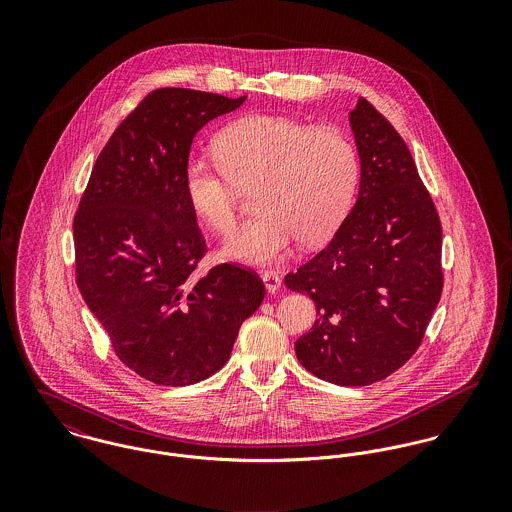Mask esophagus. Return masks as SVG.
Listing matches in <instances>:
<instances>
[{
	"label": "esophagus",
	"instance_id": "esophagus-1",
	"mask_svg": "<svg viewBox=\"0 0 512 512\" xmlns=\"http://www.w3.org/2000/svg\"><path fill=\"white\" fill-rule=\"evenodd\" d=\"M262 280H264L266 290L270 293L278 292V290H280V286H282V278H280V274H278V272H272V270H266V272L262 274Z\"/></svg>",
	"mask_w": 512,
	"mask_h": 512
}]
</instances>
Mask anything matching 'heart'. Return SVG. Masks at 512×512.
Wrapping results in <instances>:
<instances>
[{
	"mask_svg": "<svg viewBox=\"0 0 512 512\" xmlns=\"http://www.w3.org/2000/svg\"><path fill=\"white\" fill-rule=\"evenodd\" d=\"M219 161L193 155L183 187L195 215L228 236L238 226V189L256 181L260 211L226 244V254L248 264H274L303 244L325 240L347 215L357 193L361 161L351 136L339 128H311L278 116H250L217 138Z\"/></svg>",
	"mask_w": 512,
	"mask_h": 512,
	"instance_id": "heart-1",
	"label": "heart"
}]
</instances>
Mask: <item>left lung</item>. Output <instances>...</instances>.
Listing matches in <instances>:
<instances>
[{"label":"left lung","instance_id":"1","mask_svg":"<svg viewBox=\"0 0 512 512\" xmlns=\"http://www.w3.org/2000/svg\"><path fill=\"white\" fill-rule=\"evenodd\" d=\"M351 126L359 199L284 284L317 307L315 325L295 341L299 363L327 382L366 386L406 365L424 341L443 290L441 222L410 149L363 96Z\"/></svg>","mask_w":512,"mask_h":512}]
</instances>
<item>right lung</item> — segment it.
Masks as SVG:
<instances>
[{
    "label": "right lung",
    "instance_id": "obj_1",
    "mask_svg": "<svg viewBox=\"0 0 512 512\" xmlns=\"http://www.w3.org/2000/svg\"><path fill=\"white\" fill-rule=\"evenodd\" d=\"M244 100L151 90L100 151L74 213L78 290L118 359L159 386L222 368L266 293L234 262L199 276L209 248L183 187L195 134Z\"/></svg>",
    "mask_w": 512,
    "mask_h": 512
}]
</instances>
